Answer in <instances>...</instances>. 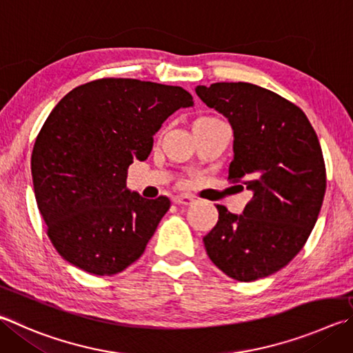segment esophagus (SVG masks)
I'll list each match as a JSON object with an SVG mask.
<instances>
[{
  "label": "esophagus",
  "instance_id": "esophagus-1",
  "mask_svg": "<svg viewBox=\"0 0 353 353\" xmlns=\"http://www.w3.org/2000/svg\"><path fill=\"white\" fill-rule=\"evenodd\" d=\"M172 202L177 203V205H191L194 202V199L191 196H174L172 197Z\"/></svg>",
  "mask_w": 353,
  "mask_h": 353
}]
</instances>
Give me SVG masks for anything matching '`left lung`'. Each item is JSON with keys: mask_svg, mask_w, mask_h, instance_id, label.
Returning <instances> with one entry per match:
<instances>
[{"mask_svg": "<svg viewBox=\"0 0 353 353\" xmlns=\"http://www.w3.org/2000/svg\"><path fill=\"white\" fill-rule=\"evenodd\" d=\"M196 94L228 119V179L253 193L242 214L216 205L219 221L205 250L236 281L270 276L301 252L321 210L325 165L316 132L296 105L252 83H213Z\"/></svg>", "mask_w": 353, "mask_h": 353, "instance_id": "obj_1", "label": "left lung"}]
</instances>
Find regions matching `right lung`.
<instances>
[{"mask_svg": "<svg viewBox=\"0 0 353 353\" xmlns=\"http://www.w3.org/2000/svg\"><path fill=\"white\" fill-rule=\"evenodd\" d=\"M193 105L181 86L134 79L89 81L57 103L35 140L32 181L49 239L68 262L111 276L143 254L171 202L128 190V168L148 159L172 112Z\"/></svg>", "mask_w": 353, "mask_h": 353, "instance_id": "obj_1", "label": "right lung"}]
</instances>
